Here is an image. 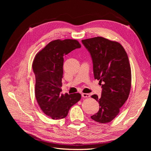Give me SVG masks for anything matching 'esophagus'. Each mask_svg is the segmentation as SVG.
Here are the masks:
<instances>
[{
	"label": "esophagus",
	"mask_w": 151,
	"mask_h": 151,
	"mask_svg": "<svg viewBox=\"0 0 151 151\" xmlns=\"http://www.w3.org/2000/svg\"><path fill=\"white\" fill-rule=\"evenodd\" d=\"M82 96L83 98H89L90 96V94L88 93H82Z\"/></svg>",
	"instance_id": "1"
}]
</instances>
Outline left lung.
I'll return each instance as SVG.
<instances>
[{
  "mask_svg": "<svg viewBox=\"0 0 151 151\" xmlns=\"http://www.w3.org/2000/svg\"><path fill=\"white\" fill-rule=\"evenodd\" d=\"M82 43L92 58L94 79L102 86L101 97L91 96L98 101L99 109L91 118L100 123L110 122L130 94L132 76L129 58L116 42L98 36L82 40Z\"/></svg>",
  "mask_w": 151,
  "mask_h": 151,
  "instance_id": "8db88e82",
  "label": "left lung"
}]
</instances>
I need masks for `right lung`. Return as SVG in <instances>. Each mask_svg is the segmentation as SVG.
Wrapping results in <instances>:
<instances>
[{"instance_id":"1","label":"right lung","mask_w":151,"mask_h":151,"mask_svg":"<svg viewBox=\"0 0 151 151\" xmlns=\"http://www.w3.org/2000/svg\"><path fill=\"white\" fill-rule=\"evenodd\" d=\"M78 41L56 40L36 55L33 62L35 74V96L41 109L53 120L67 116L70 108L81 98L79 93L60 94L63 55L80 48Z\"/></svg>"}]
</instances>
